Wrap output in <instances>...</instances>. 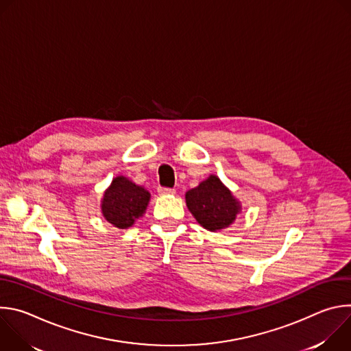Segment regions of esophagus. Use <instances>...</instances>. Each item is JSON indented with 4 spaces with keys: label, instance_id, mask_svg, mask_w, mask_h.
I'll return each instance as SVG.
<instances>
[{
    "label": "esophagus",
    "instance_id": "1",
    "mask_svg": "<svg viewBox=\"0 0 351 351\" xmlns=\"http://www.w3.org/2000/svg\"><path fill=\"white\" fill-rule=\"evenodd\" d=\"M175 193H176L175 189H168V187H160L158 189L160 195H171V194H175Z\"/></svg>",
    "mask_w": 351,
    "mask_h": 351
}]
</instances>
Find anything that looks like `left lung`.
<instances>
[{"label":"left lung","instance_id":"left-lung-1","mask_svg":"<svg viewBox=\"0 0 351 351\" xmlns=\"http://www.w3.org/2000/svg\"><path fill=\"white\" fill-rule=\"evenodd\" d=\"M195 221L210 232L229 228L241 213V203L217 175H210L184 194Z\"/></svg>","mask_w":351,"mask_h":351}]
</instances>
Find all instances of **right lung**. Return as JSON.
<instances>
[{"label":"right lung","mask_w":351,"mask_h":351,"mask_svg":"<svg viewBox=\"0 0 351 351\" xmlns=\"http://www.w3.org/2000/svg\"><path fill=\"white\" fill-rule=\"evenodd\" d=\"M149 198L152 194L145 187L119 175L106 189L99 207L104 219L112 226L129 229L145 214Z\"/></svg>","instance_id":"right-lung-1"}]
</instances>
